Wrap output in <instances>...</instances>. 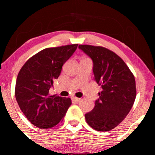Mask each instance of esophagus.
Instances as JSON below:
<instances>
[{
    "label": "esophagus",
    "mask_w": 155,
    "mask_h": 155,
    "mask_svg": "<svg viewBox=\"0 0 155 155\" xmlns=\"http://www.w3.org/2000/svg\"><path fill=\"white\" fill-rule=\"evenodd\" d=\"M71 99L73 101H75V102H79L81 98H79V97H72Z\"/></svg>",
    "instance_id": "esophagus-1"
}]
</instances>
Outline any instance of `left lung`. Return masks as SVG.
Wrapping results in <instances>:
<instances>
[{"instance_id":"left-lung-1","label":"left lung","mask_w":155,"mask_h":155,"mask_svg":"<svg viewBox=\"0 0 155 155\" xmlns=\"http://www.w3.org/2000/svg\"><path fill=\"white\" fill-rule=\"evenodd\" d=\"M79 48L92 59L95 80L103 89L95 107L85 114V119L96 130L109 131L125 118L134 104V76L122 58L109 49L91 45Z\"/></svg>"}]
</instances>
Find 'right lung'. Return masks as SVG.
Returning a JSON list of instances; mask_svg holds the SVG:
<instances>
[{
  "label": "right lung",
  "instance_id": "add662e5",
  "mask_svg": "<svg viewBox=\"0 0 155 155\" xmlns=\"http://www.w3.org/2000/svg\"><path fill=\"white\" fill-rule=\"evenodd\" d=\"M78 44L47 48L31 57L19 71L15 97L21 111L31 124L41 129L54 127L71 105L69 97L49 95L53 81Z\"/></svg>",
  "mask_w": 155,
  "mask_h": 155
}]
</instances>
